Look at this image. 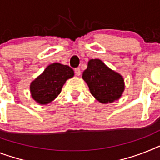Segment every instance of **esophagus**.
Instances as JSON below:
<instances>
[{"label": "esophagus", "mask_w": 160, "mask_h": 160, "mask_svg": "<svg viewBox=\"0 0 160 160\" xmlns=\"http://www.w3.org/2000/svg\"><path fill=\"white\" fill-rule=\"evenodd\" d=\"M75 74H76V76H80V74H81V72H80V69L79 68H75Z\"/></svg>", "instance_id": "1"}]
</instances>
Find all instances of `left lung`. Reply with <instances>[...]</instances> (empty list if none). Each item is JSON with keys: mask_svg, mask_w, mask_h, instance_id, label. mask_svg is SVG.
I'll use <instances>...</instances> for the list:
<instances>
[{"mask_svg": "<svg viewBox=\"0 0 160 160\" xmlns=\"http://www.w3.org/2000/svg\"><path fill=\"white\" fill-rule=\"evenodd\" d=\"M82 77L88 84L91 94L102 103L118 100L124 89L123 77L99 59L88 61Z\"/></svg>", "mask_w": 160, "mask_h": 160, "instance_id": "obj_1", "label": "left lung"}]
</instances>
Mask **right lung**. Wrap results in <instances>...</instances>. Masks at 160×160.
<instances>
[{
	"label": "right lung",
	"instance_id": "right-lung-1",
	"mask_svg": "<svg viewBox=\"0 0 160 160\" xmlns=\"http://www.w3.org/2000/svg\"><path fill=\"white\" fill-rule=\"evenodd\" d=\"M74 71L68 65L54 62L45 68L30 85L32 97L40 104H48L57 98L66 80L73 77Z\"/></svg>",
	"mask_w": 160,
	"mask_h": 160
}]
</instances>
